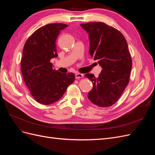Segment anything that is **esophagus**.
<instances>
[{
    "instance_id": "34e87169",
    "label": "esophagus",
    "mask_w": 155,
    "mask_h": 155,
    "mask_svg": "<svg viewBox=\"0 0 155 155\" xmlns=\"http://www.w3.org/2000/svg\"><path fill=\"white\" fill-rule=\"evenodd\" d=\"M75 77H76V79H79V78H83V74H80V73H78L75 74Z\"/></svg>"
}]
</instances>
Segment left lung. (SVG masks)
<instances>
[{
    "instance_id": "obj_1",
    "label": "left lung",
    "mask_w": 155,
    "mask_h": 155,
    "mask_svg": "<svg viewBox=\"0 0 155 155\" xmlns=\"http://www.w3.org/2000/svg\"><path fill=\"white\" fill-rule=\"evenodd\" d=\"M80 26L88 34L90 55L102 68L97 78L85 75L93 83L88 98L99 107H110L119 100L129 81L132 59L127 43L120 31L104 22Z\"/></svg>"
}]
</instances>
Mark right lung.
I'll return each mask as SVG.
<instances>
[{
	"label": "right lung",
	"mask_w": 155,
	"mask_h": 155,
	"mask_svg": "<svg viewBox=\"0 0 155 155\" xmlns=\"http://www.w3.org/2000/svg\"><path fill=\"white\" fill-rule=\"evenodd\" d=\"M68 25L52 23L37 29L25 43L21 67L26 85L35 100L50 105L58 101L75 79L73 73L53 69L50 59L58 57L55 41Z\"/></svg>",
	"instance_id": "right-lung-1"
}]
</instances>
